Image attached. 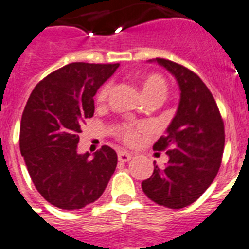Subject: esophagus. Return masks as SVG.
<instances>
[{
  "label": "esophagus",
  "mask_w": 249,
  "mask_h": 249,
  "mask_svg": "<svg viewBox=\"0 0 249 249\" xmlns=\"http://www.w3.org/2000/svg\"><path fill=\"white\" fill-rule=\"evenodd\" d=\"M131 157H133V155L126 152V151H119L118 152V159L120 162H128L131 160Z\"/></svg>",
  "instance_id": "esophagus-1"
}]
</instances>
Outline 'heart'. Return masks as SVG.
<instances>
[{"label":"heart","instance_id":"b5f03b06","mask_svg":"<svg viewBox=\"0 0 249 249\" xmlns=\"http://www.w3.org/2000/svg\"><path fill=\"white\" fill-rule=\"evenodd\" d=\"M142 89L144 96L147 98H153V97H161L166 94L167 83L165 78L159 74H151L145 76L142 83ZM111 92V83H106L97 93V102H104L107 100V97ZM145 129V125H125L121 128V135L124 138L125 142L135 143L138 142L139 133Z\"/></svg>","mask_w":249,"mask_h":249}]
</instances>
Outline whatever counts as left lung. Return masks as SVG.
<instances>
[{"mask_svg": "<svg viewBox=\"0 0 249 249\" xmlns=\"http://www.w3.org/2000/svg\"><path fill=\"white\" fill-rule=\"evenodd\" d=\"M175 78L180 100L165 135L153 149L165 151L169 161L143 180L145 196L157 205L183 209L211 185L221 165L225 143L224 123L215 98L201 78L189 69L165 58H155Z\"/></svg>", "mask_w": 249, "mask_h": 249, "instance_id": "left-lung-1", "label": "left lung"}]
</instances>
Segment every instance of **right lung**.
Here are the masks:
<instances>
[{
    "instance_id": "right-lung-1",
    "label": "right lung",
    "mask_w": 249,
    "mask_h": 249,
    "mask_svg": "<svg viewBox=\"0 0 249 249\" xmlns=\"http://www.w3.org/2000/svg\"><path fill=\"white\" fill-rule=\"evenodd\" d=\"M119 64L72 62L51 72L30 94L20 123V152L40 196L62 210H79L104 193L118 155L102 145L78 153L79 133L94 114L93 97Z\"/></svg>"
}]
</instances>
